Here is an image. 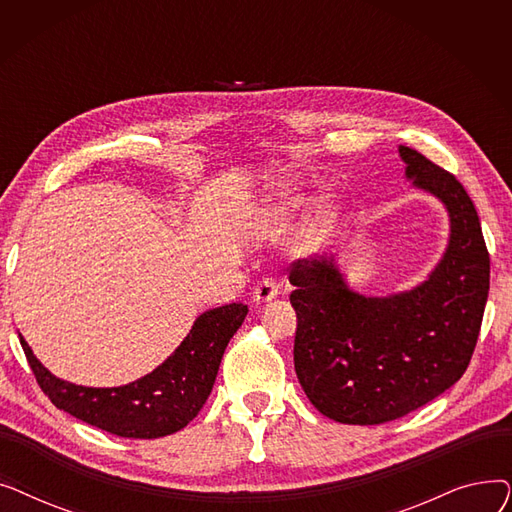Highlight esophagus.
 <instances>
[{"label": "esophagus", "mask_w": 512, "mask_h": 512, "mask_svg": "<svg viewBox=\"0 0 512 512\" xmlns=\"http://www.w3.org/2000/svg\"><path fill=\"white\" fill-rule=\"evenodd\" d=\"M276 297H278V282H276L274 278H263V280L255 286V290H253V301H255L257 305L270 303V301L276 299Z\"/></svg>", "instance_id": "obj_1"}]
</instances>
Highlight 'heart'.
<instances>
[{
    "mask_svg": "<svg viewBox=\"0 0 512 512\" xmlns=\"http://www.w3.org/2000/svg\"><path fill=\"white\" fill-rule=\"evenodd\" d=\"M303 205H305V197H301V195H284V197L280 199V205H278V207H280L282 213H292V211L301 209ZM332 222H334V211H332V207H330V205H321L319 211H317L313 232H315L317 236L326 234L328 228L332 226Z\"/></svg>",
    "mask_w": 512,
    "mask_h": 512,
    "instance_id": "heart-1",
    "label": "heart"
}]
</instances>
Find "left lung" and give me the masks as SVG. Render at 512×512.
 Wrapping results in <instances>:
<instances>
[{
  "instance_id": "obj_1",
  "label": "left lung",
  "mask_w": 512,
  "mask_h": 512,
  "mask_svg": "<svg viewBox=\"0 0 512 512\" xmlns=\"http://www.w3.org/2000/svg\"><path fill=\"white\" fill-rule=\"evenodd\" d=\"M407 178L450 215V240L429 278L409 292L363 297L332 259L288 267L297 311L294 369L311 405L338 423L378 425L405 417L465 373L490 290V253L463 184L400 145Z\"/></svg>"
}]
</instances>
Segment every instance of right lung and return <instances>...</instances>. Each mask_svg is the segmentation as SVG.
I'll use <instances>...</instances> for the list:
<instances>
[{
	"label": "right lung",
	"mask_w": 512,
	"mask_h": 512,
	"mask_svg": "<svg viewBox=\"0 0 512 512\" xmlns=\"http://www.w3.org/2000/svg\"><path fill=\"white\" fill-rule=\"evenodd\" d=\"M247 305L205 311L176 351L145 378L120 388H85L49 373L20 336L26 361L45 396L58 409L120 438L151 440L180 432L203 409L230 338Z\"/></svg>",
	"instance_id": "right-lung-1"
}]
</instances>
